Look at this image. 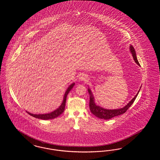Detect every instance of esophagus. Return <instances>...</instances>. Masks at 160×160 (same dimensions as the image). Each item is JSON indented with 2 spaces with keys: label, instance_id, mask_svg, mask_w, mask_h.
I'll return each mask as SVG.
<instances>
[{
  "label": "esophagus",
  "instance_id": "obj_1",
  "mask_svg": "<svg viewBox=\"0 0 160 160\" xmlns=\"http://www.w3.org/2000/svg\"><path fill=\"white\" fill-rule=\"evenodd\" d=\"M88 78L87 75L85 74H82L80 77H79V80L80 81H86Z\"/></svg>",
  "mask_w": 160,
  "mask_h": 160
}]
</instances>
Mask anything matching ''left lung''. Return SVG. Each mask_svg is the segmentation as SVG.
<instances>
[{
	"instance_id": "8db88e82",
	"label": "left lung",
	"mask_w": 160,
	"mask_h": 160,
	"mask_svg": "<svg viewBox=\"0 0 160 160\" xmlns=\"http://www.w3.org/2000/svg\"><path fill=\"white\" fill-rule=\"evenodd\" d=\"M130 52L132 54V56L134 58L135 62L139 66H140V64L137 58L135 49L131 44L130 45ZM140 88L139 89L138 92L137 93L135 97H134L131 100H130V102L125 106L122 107L121 108H117V109H106V108H104L100 106H98L97 104L95 102V99H94V97L92 92V90H90V88H88V92L90 94V102H89L90 110L92 112V114H94L95 116L99 118H101V119H104V120H109L114 117L122 114L124 112H126V111L129 108V107L131 106L132 104L134 102L138 92L140 90Z\"/></svg>"
}]
</instances>
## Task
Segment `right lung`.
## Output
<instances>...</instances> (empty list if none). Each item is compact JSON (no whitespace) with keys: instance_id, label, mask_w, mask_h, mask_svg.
Returning a JSON list of instances; mask_svg holds the SVG:
<instances>
[{"instance_id":"1","label":"right lung","mask_w":160,"mask_h":160,"mask_svg":"<svg viewBox=\"0 0 160 160\" xmlns=\"http://www.w3.org/2000/svg\"><path fill=\"white\" fill-rule=\"evenodd\" d=\"M75 83L73 82L72 84H71L68 87V89L66 90V92L64 94L63 96V102H62V104L60 106L58 107L57 109L54 110L53 112H50L49 113H46V114H33L31 112H28V113L29 114L30 116L34 117L36 118H39V119H42V120H50V119H54L55 118H56L57 117L60 116L61 114L63 113L64 110V108H65V104H66V98L68 96V92H70V91L73 88V86H74Z\"/></svg>"}]
</instances>
